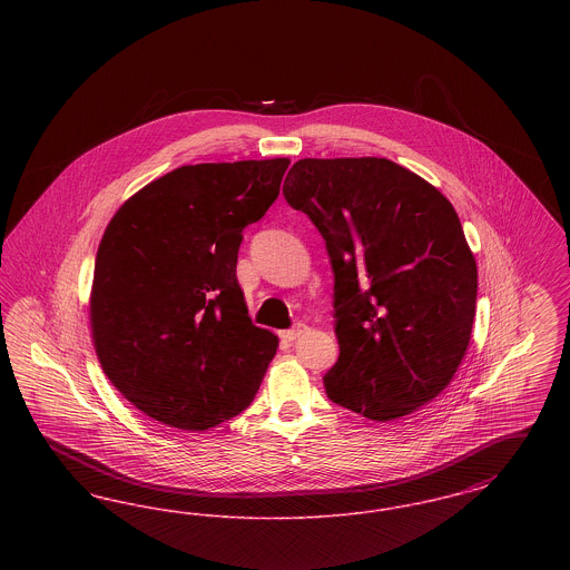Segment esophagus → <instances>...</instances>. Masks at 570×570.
<instances>
[{
  "mask_svg": "<svg viewBox=\"0 0 570 570\" xmlns=\"http://www.w3.org/2000/svg\"><path fill=\"white\" fill-rule=\"evenodd\" d=\"M305 331H307V326L298 323V325L293 326V328H288V331H282V333H279V337H282V340H286V342H295V340H298Z\"/></svg>",
  "mask_w": 570,
  "mask_h": 570,
  "instance_id": "34e87169",
  "label": "esophagus"
}]
</instances>
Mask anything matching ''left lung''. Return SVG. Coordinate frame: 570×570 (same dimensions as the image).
<instances>
[{
  "instance_id": "8db88e82",
  "label": "left lung",
  "mask_w": 570,
  "mask_h": 570,
  "mask_svg": "<svg viewBox=\"0 0 570 570\" xmlns=\"http://www.w3.org/2000/svg\"><path fill=\"white\" fill-rule=\"evenodd\" d=\"M284 196L314 222L335 273L328 400L372 421L432 402L465 356L479 286L449 198L386 158H303Z\"/></svg>"
}]
</instances>
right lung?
<instances>
[{"label": "right lung", "mask_w": 570, "mask_h": 570, "mask_svg": "<svg viewBox=\"0 0 570 570\" xmlns=\"http://www.w3.org/2000/svg\"><path fill=\"white\" fill-rule=\"evenodd\" d=\"M288 164H188L110 217L89 295L91 340L112 386L154 421L205 432L252 404L277 335L247 316L237 252Z\"/></svg>", "instance_id": "add662e5"}]
</instances>
